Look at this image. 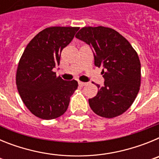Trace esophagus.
Segmentation results:
<instances>
[{"instance_id": "esophagus-1", "label": "esophagus", "mask_w": 159, "mask_h": 159, "mask_svg": "<svg viewBox=\"0 0 159 159\" xmlns=\"http://www.w3.org/2000/svg\"><path fill=\"white\" fill-rule=\"evenodd\" d=\"M79 85L80 87H84L85 85H87V83H84V82H79Z\"/></svg>"}]
</instances>
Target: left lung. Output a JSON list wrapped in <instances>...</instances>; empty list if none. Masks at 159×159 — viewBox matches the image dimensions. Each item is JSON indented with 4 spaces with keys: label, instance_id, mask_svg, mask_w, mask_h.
<instances>
[{
    "label": "left lung",
    "instance_id": "1",
    "mask_svg": "<svg viewBox=\"0 0 159 159\" xmlns=\"http://www.w3.org/2000/svg\"><path fill=\"white\" fill-rule=\"evenodd\" d=\"M75 37L91 47L95 65L102 67L104 86L89 99V105L96 115L116 117L131 106L141 84L140 60L128 40L110 28L84 27Z\"/></svg>",
    "mask_w": 159,
    "mask_h": 159
}]
</instances>
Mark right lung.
Listing matches in <instances>:
<instances>
[{"label":"right lung","instance_id":"add662e5","mask_svg":"<svg viewBox=\"0 0 159 159\" xmlns=\"http://www.w3.org/2000/svg\"><path fill=\"white\" fill-rule=\"evenodd\" d=\"M79 29L47 28L25 48L16 71V87L25 106L36 117L56 119L68 107L78 83L57 77L52 69L60 64L61 52L71 43Z\"/></svg>","mask_w":159,"mask_h":159}]
</instances>
